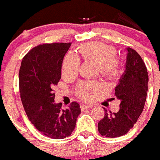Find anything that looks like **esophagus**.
Masks as SVG:
<instances>
[{
    "mask_svg": "<svg viewBox=\"0 0 160 160\" xmlns=\"http://www.w3.org/2000/svg\"><path fill=\"white\" fill-rule=\"evenodd\" d=\"M93 104H82L81 106H80V108H81V110H84V109L86 108H90L93 107Z\"/></svg>",
    "mask_w": 160,
    "mask_h": 160,
    "instance_id": "esophagus-1",
    "label": "esophagus"
}]
</instances>
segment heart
Instances as JSON below:
<instances>
[{"label": "heart", "instance_id": "obj_1", "mask_svg": "<svg viewBox=\"0 0 160 160\" xmlns=\"http://www.w3.org/2000/svg\"><path fill=\"white\" fill-rule=\"evenodd\" d=\"M78 52L84 60L93 61L98 63L99 71L109 80H114L122 72L119 59L115 56L116 50L111 46L101 42H92L82 45ZM80 59L73 53H68L64 58L62 72L64 75H75L79 70ZM101 86L97 82L81 83L77 88V93L85 98H91L90 92L98 91Z\"/></svg>", "mask_w": 160, "mask_h": 160}]
</instances>
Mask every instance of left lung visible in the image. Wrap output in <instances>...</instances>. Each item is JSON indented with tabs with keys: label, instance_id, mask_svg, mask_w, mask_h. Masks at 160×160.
<instances>
[{
	"label": "left lung",
	"instance_id": "left-lung-1",
	"mask_svg": "<svg viewBox=\"0 0 160 160\" xmlns=\"http://www.w3.org/2000/svg\"><path fill=\"white\" fill-rule=\"evenodd\" d=\"M125 71L115 87L114 95L121 101L120 109L111 113L104 109V117L98 122V132L108 138L122 136L129 132L142 112L148 91L147 69L140 55L126 48Z\"/></svg>",
	"mask_w": 160,
	"mask_h": 160
}]
</instances>
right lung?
<instances>
[{
    "label": "right lung",
    "mask_w": 160,
    "mask_h": 160,
    "mask_svg": "<svg viewBox=\"0 0 160 160\" xmlns=\"http://www.w3.org/2000/svg\"><path fill=\"white\" fill-rule=\"evenodd\" d=\"M70 46L39 45L24 56L19 70L21 100L28 119L42 135L56 139L70 136L81 111L75 101L65 110L54 101L52 89L61 79L62 60Z\"/></svg>",
    "instance_id": "add662e5"
}]
</instances>
